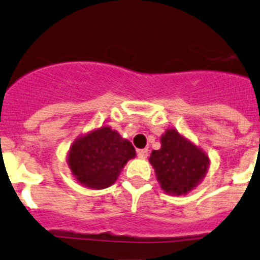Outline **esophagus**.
<instances>
[{
  "label": "esophagus",
  "instance_id": "obj_1",
  "mask_svg": "<svg viewBox=\"0 0 260 260\" xmlns=\"http://www.w3.org/2000/svg\"><path fill=\"white\" fill-rule=\"evenodd\" d=\"M148 154V149H140V150H137V155H139L140 159H145Z\"/></svg>",
  "mask_w": 260,
  "mask_h": 260
}]
</instances>
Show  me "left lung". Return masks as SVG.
Segmentation results:
<instances>
[{
    "label": "left lung",
    "instance_id": "left-lung-1",
    "mask_svg": "<svg viewBox=\"0 0 260 260\" xmlns=\"http://www.w3.org/2000/svg\"><path fill=\"white\" fill-rule=\"evenodd\" d=\"M149 162L161 188L174 196L192 191L204 179L211 165L205 150L174 128L165 131L161 148L153 150Z\"/></svg>",
    "mask_w": 260,
    "mask_h": 260
}]
</instances>
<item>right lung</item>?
<instances>
[{"label": "right lung", "mask_w": 260, "mask_h": 260, "mask_svg": "<svg viewBox=\"0 0 260 260\" xmlns=\"http://www.w3.org/2000/svg\"><path fill=\"white\" fill-rule=\"evenodd\" d=\"M136 150L110 125L94 128L77 137L67 154L72 175L82 186L103 189L116 182Z\"/></svg>", "instance_id": "obj_1"}]
</instances>
